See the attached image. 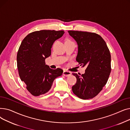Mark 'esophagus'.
Wrapping results in <instances>:
<instances>
[{
	"label": "esophagus",
	"instance_id": "obj_1",
	"mask_svg": "<svg viewBox=\"0 0 130 130\" xmlns=\"http://www.w3.org/2000/svg\"><path fill=\"white\" fill-rule=\"evenodd\" d=\"M63 75L65 76H69L71 75V72L70 71H64Z\"/></svg>",
	"mask_w": 130,
	"mask_h": 130
}]
</instances>
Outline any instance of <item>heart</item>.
I'll return each instance as SVG.
<instances>
[{
    "instance_id": "b5f03b06",
    "label": "heart",
    "mask_w": 130,
    "mask_h": 130,
    "mask_svg": "<svg viewBox=\"0 0 130 130\" xmlns=\"http://www.w3.org/2000/svg\"><path fill=\"white\" fill-rule=\"evenodd\" d=\"M69 41H70L69 39H66V40H65V42H69Z\"/></svg>"
}]
</instances>
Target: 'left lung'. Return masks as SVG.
<instances>
[{"label": "left lung", "mask_w": 130, "mask_h": 130, "mask_svg": "<svg viewBox=\"0 0 130 130\" xmlns=\"http://www.w3.org/2000/svg\"><path fill=\"white\" fill-rule=\"evenodd\" d=\"M76 42V61L86 69L83 74L72 73L76 83L72 91L79 98L87 100L96 96L106 84L111 71V54L107 45L98 34L81 31H68Z\"/></svg>", "instance_id": "8db88e82"}]
</instances>
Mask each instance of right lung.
Wrapping results in <instances>:
<instances>
[{
  "mask_svg": "<svg viewBox=\"0 0 130 130\" xmlns=\"http://www.w3.org/2000/svg\"><path fill=\"white\" fill-rule=\"evenodd\" d=\"M64 33L63 30H54L34 31L27 35L20 45L17 55L19 75L34 96L48 92L54 79L63 74L59 68L50 69L45 60L51 56L54 42Z\"/></svg>",
  "mask_w": 130,
  "mask_h": 130,
  "instance_id": "obj_1",
  "label": "right lung"
}]
</instances>
